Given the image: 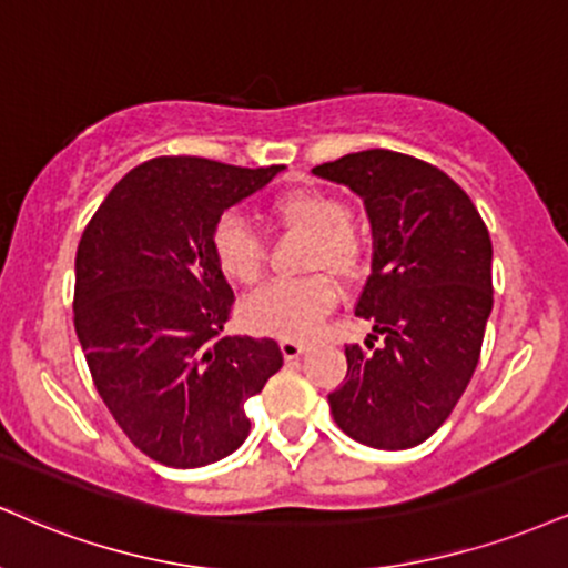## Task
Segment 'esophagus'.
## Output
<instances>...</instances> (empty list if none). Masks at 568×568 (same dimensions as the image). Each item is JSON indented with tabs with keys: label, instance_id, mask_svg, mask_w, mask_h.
<instances>
[{
	"label": "esophagus",
	"instance_id": "34e87169",
	"mask_svg": "<svg viewBox=\"0 0 568 568\" xmlns=\"http://www.w3.org/2000/svg\"><path fill=\"white\" fill-rule=\"evenodd\" d=\"M280 352H283L285 359H298V357H302V354L310 352V346L302 344V341L285 338V341H280Z\"/></svg>",
	"mask_w": 568,
	"mask_h": 568
}]
</instances>
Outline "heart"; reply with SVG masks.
Returning a JSON list of instances; mask_svg holds the SVG:
<instances>
[{"mask_svg":"<svg viewBox=\"0 0 568 568\" xmlns=\"http://www.w3.org/2000/svg\"><path fill=\"white\" fill-rule=\"evenodd\" d=\"M272 222L283 230L312 237L306 272H331L357 277L367 262L365 235L349 222V203L325 190H296L280 195L270 206ZM214 258L230 283L254 288L266 272V245L241 216H224L211 237ZM331 275H312L296 283H272L243 304V323L256 333L306 341L338 302Z\"/></svg>","mask_w":568,"mask_h":568,"instance_id":"heart-1","label":"heart"}]
</instances>
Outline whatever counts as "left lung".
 Masks as SVG:
<instances>
[{"instance_id":"left-lung-1","label":"left lung","mask_w":568,"mask_h":568,"mask_svg":"<svg viewBox=\"0 0 568 568\" xmlns=\"http://www.w3.org/2000/svg\"><path fill=\"white\" fill-rule=\"evenodd\" d=\"M312 174L354 190L373 227L371 277L354 306L373 333L346 346V378L327 394L333 420L367 447H415L449 418L479 365L491 312L487 224L442 169L394 150L349 153Z\"/></svg>"}]
</instances>
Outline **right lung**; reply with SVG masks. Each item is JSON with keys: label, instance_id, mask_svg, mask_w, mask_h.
I'll return each mask as SVG.
<instances>
[{"label": "right lung", "instance_id": "right-lung-1", "mask_svg": "<svg viewBox=\"0 0 568 568\" xmlns=\"http://www.w3.org/2000/svg\"><path fill=\"white\" fill-rule=\"evenodd\" d=\"M285 166L195 155L140 163L89 219L73 325L94 388L136 449L201 468L245 442V402L283 367L277 341L227 336L230 283L211 237L224 211Z\"/></svg>", "mask_w": 568, "mask_h": 568}]
</instances>
